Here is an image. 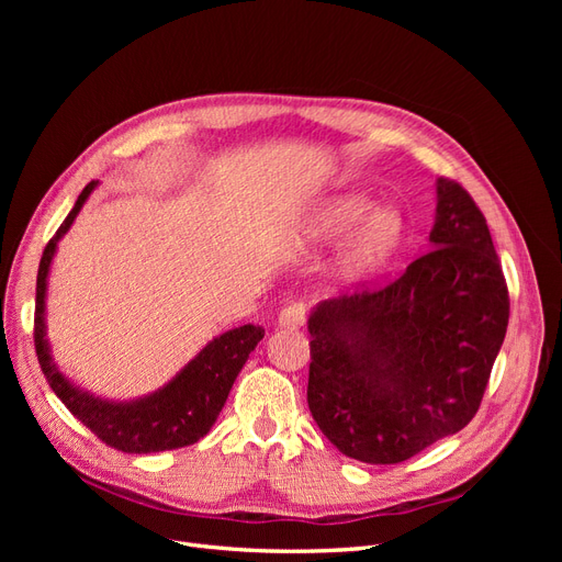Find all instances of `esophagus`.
I'll return each instance as SVG.
<instances>
[{
    "mask_svg": "<svg viewBox=\"0 0 562 562\" xmlns=\"http://www.w3.org/2000/svg\"><path fill=\"white\" fill-rule=\"evenodd\" d=\"M307 302H291L288 307L279 314V326L281 328H300L307 321Z\"/></svg>",
    "mask_w": 562,
    "mask_h": 562,
    "instance_id": "obj_1",
    "label": "esophagus"
}]
</instances>
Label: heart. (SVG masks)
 I'll list each match as a JSON object with an SVG mask.
<instances>
[{"label": "heart", "mask_w": 562, "mask_h": 562, "mask_svg": "<svg viewBox=\"0 0 562 562\" xmlns=\"http://www.w3.org/2000/svg\"><path fill=\"white\" fill-rule=\"evenodd\" d=\"M370 211V201L359 194H342L318 206L312 215L307 234L310 239L330 244L339 241L352 232L359 224V231L351 236L349 246L342 252V274L347 279H361L378 271L391 255H394L401 241V217L391 209L372 211L369 217L364 215Z\"/></svg>", "instance_id": "obj_1"}]
</instances>
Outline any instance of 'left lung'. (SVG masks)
<instances>
[{"label": "left lung", "instance_id": "obj_1", "mask_svg": "<svg viewBox=\"0 0 562 562\" xmlns=\"http://www.w3.org/2000/svg\"><path fill=\"white\" fill-rule=\"evenodd\" d=\"M424 255L398 279L318 302L307 403L330 443L398 464L479 413L508 326V288L481 209L438 178Z\"/></svg>", "mask_w": 562, "mask_h": 562}]
</instances>
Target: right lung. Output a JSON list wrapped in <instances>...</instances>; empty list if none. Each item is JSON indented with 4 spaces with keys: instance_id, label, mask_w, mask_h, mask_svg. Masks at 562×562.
I'll return each mask as SVG.
<instances>
[{
    "instance_id": "obj_1",
    "label": "right lung",
    "mask_w": 562,
    "mask_h": 562,
    "mask_svg": "<svg viewBox=\"0 0 562 562\" xmlns=\"http://www.w3.org/2000/svg\"><path fill=\"white\" fill-rule=\"evenodd\" d=\"M95 184L98 182L93 180L83 187L75 209L63 220V225L54 234V239L46 244L42 255L35 302V349L42 372L67 411L114 450L147 454L192 446L211 431L229 396L236 375H239L244 363L248 361V353L265 337V330L248 323V326L213 337L171 382L135 401L98 398L67 380L56 368L46 339V277L58 241L72 227L75 217L95 190Z\"/></svg>"
}]
</instances>
